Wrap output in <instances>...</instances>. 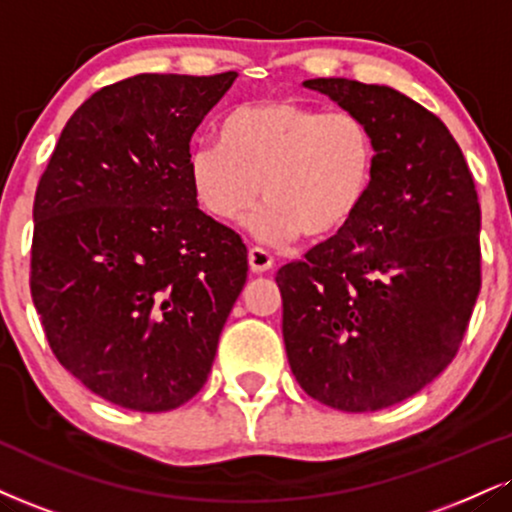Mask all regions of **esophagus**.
<instances>
[{
	"label": "esophagus",
	"mask_w": 512,
	"mask_h": 512,
	"mask_svg": "<svg viewBox=\"0 0 512 512\" xmlns=\"http://www.w3.org/2000/svg\"><path fill=\"white\" fill-rule=\"evenodd\" d=\"M248 262H250V272L252 274H264V272H269V269L274 267V257L262 248H250Z\"/></svg>",
	"instance_id": "1"
}]
</instances>
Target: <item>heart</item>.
I'll return each instance as SVG.
<instances>
[{"mask_svg": "<svg viewBox=\"0 0 512 512\" xmlns=\"http://www.w3.org/2000/svg\"><path fill=\"white\" fill-rule=\"evenodd\" d=\"M219 143L188 152V181L209 217H243L257 238L329 240L365 207L377 176V138L353 112H326L298 100L240 104L219 126Z\"/></svg>", "mask_w": 512, "mask_h": 512, "instance_id": "heart-1", "label": "heart"}]
</instances>
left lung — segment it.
Listing matches in <instances>:
<instances>
[{"instance_id": "obj_1", "label": "left lung", "mask_w": 512, "mask_h": 512, "mask_svg": "<svg viewBox=\"0 0 512 512\" xmlns=\"http://www.w3.org/2000/svg\"><path fill=\"white\" fill-rule=\"evenodd\" d=\"M305 85L362 116L379 159L362 212L276 274L283 343L307 396L372 412L458 355L482 288V209L463 150L422 104L348 78Z\"/></svg>"}]
</instances>
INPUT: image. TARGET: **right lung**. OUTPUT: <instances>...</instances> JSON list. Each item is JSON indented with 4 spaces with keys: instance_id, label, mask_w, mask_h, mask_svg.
<instances>
[{
    "instance_id": "add662e5",
    "label": "right lung",
    "mask_w": 512,
    "mask_h": 512,
    "mask_svg": "<svg viewBox=\"0 0 512 512\" xmlns=\"http://www.w3.org/2000/svg\"><path fill=\"white\" fill-rule=\"evenodd\" d=\"M236 73H140L66 121L33 202L30 295L85 389L138 412L188 403L248 279V248L188 181L190 138Z\"/></svg>"
}]
</instances>
